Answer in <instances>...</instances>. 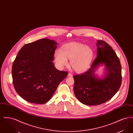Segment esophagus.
I'll return each instance as SVG.
<instances>
[{"instance_id": "obj_1", "label": "esophagus", "mask_w": 133, "mask_h": 133, "mask_svg": "<svg viewBox=\"0 0 133 133\" xmlns=\"http://www.w3.org/2000/svg\"><path fill=\"white\" fill-rule=\"evenodd\" d=\"M72 73H68V77H72Z\"/></svg>"}]
</instances>
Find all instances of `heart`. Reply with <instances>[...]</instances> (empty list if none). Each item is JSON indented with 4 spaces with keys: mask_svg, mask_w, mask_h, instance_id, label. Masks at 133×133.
Returning <instances> with one entry per match:
<instances>
[{
    "mask_svg": "<svg viewBox=\"0 0 133 133\" xmlns=\"http://www.w3.org/2000/svg\"><path fill=\"white\" fill-rule=\"evenodd\" d=\"M94 56L92 49L82 43L71 42L63 45L59 50L55 52L54 57L55 63L59 68L68 65L67 59H70L72 68L78 73L88 69Z\"/></svg>",
    "mask_w": 133,
    "mask_h": 133,
    "instance_id": "1",
    "label": "heart"
}]
</instances>
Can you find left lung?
<instances>
[{"label": "left lung", "instance_id": "1", "mask_svg": "<svg viewBox=\"0 0 133 133\" xmlns=\"http://www.w3.org/2000/svg\"><path fill=\"white\" fill-rule=\"evenodd\" d=\"M97 56L90 69L84 73L73 76L74 92L77 99L87 105H98L110 100L120 88L122 70L120 61L111 46L97 40ZM105 66L103 78L95 75L101 64Z\"/></svg>", "mask_w": 133, "mask_h": 133}]
</instances>
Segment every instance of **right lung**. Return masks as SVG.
<instances>
[{"mask_svg": "<svg viewBox=\"0 0 133 133\" xmlns=\"http://www.w3.org/2000/svg\"><path fill=\"white\" fill-rule=\"evenodd\" d=\"M56 42L47 38L24 45L12 67L14 87L26 101L43 104L48 101L68 72L59 71L52 62Z\"/></svg>", "mask_w": 133, "mask_h": 133, "instance_id": "add662e5", "label": "right lung"}]
</instances>
